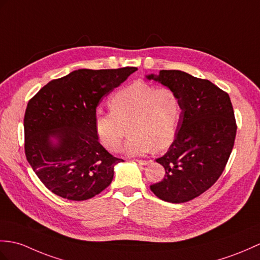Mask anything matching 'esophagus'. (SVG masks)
Instances as JSON below:
<instances>
[{
  "label": "esophagus",
  "mask_w": 260,
  "mask_h": 260,
  "mask_svg": "<svg viewBox=\"0 0 260 260\" xmlns=\"http://www.w3.org/2000/svg\"><path fill=\"white\" fill-rule=\"evenodd\" d=\"M136 161H137L140 165H147L148 162H150L149 160H145V159H136Z\"/></svg>",
  "instance_id": "1"
}]
</instances>
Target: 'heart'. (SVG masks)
<instances>
[{
    "label": "heart",
    "instance_id": "heart-1",
    "mask_svg": "<svg viewBox=\"0 0 260 260\" xmlns=\"http://www.w3.org/2000/svg\"><path fill=\"white\" fill-rule=\"evenodd\" d=\"M111 112L98 113L94 119L96 136L111 152H117L128 126L131 137L124 153L145 155L154 148L161 152L173 144L182 117V102L173 88H157L135 82L112 96Z\"/></svg>",
    "mask_w": 260,
    "mask_h": 260
}]
</instances>
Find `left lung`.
Instances as JSON below:
<instances>
[{
  "mask_svg": "<svg viewBox=\"0 0 260 260\" xmlns=\"http://www.w3.org/2000/svg\"><path fill=\"white\" fill-rule=\"evenodd\" d=\"M173 88L182 102L177 135L168 152L156 159L164 179L150 190L168 203L189 202L212 187L224 172L236 137V119L229 95L204 78L176 70L149 75Z\"/></svg>",
  "mask_w": 260,
  "mask_h": 260,
  "instance_id": "1",
  "label": "left lung"
}]
</instances>
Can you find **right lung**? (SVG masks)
Wrapping results in <instances>:
<instances>
[{
  "label": "right lung",
  "mask_w": 260,
  "mask_h": 260,
  "mask_svg": "<svg viewBox=\"0 0 260 260\" xmlns=\"http://www.w3.org/2000/svg\"><path fill=\"white\" fill-rule=\"evenodd\" d=\"M137 68L82 69L56 78L28 101L24 115V150L40 180L69 201H86L112 183L114 166L124 161L110 154L96 136V107ZM59 140L53 147L49 138Z\"/></svg>",
  "instance_id": "add662e5"
}]
</instances>
